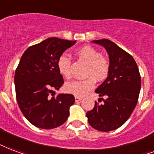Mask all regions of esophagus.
<instances>
[{
	"label": "esophagus",
	"mask_w": 154,
	"mask_h": 154,
	"mask_svg": "<svg viewBox=\"0 0 154 154\" xmlns=\"http://www.w3.org/2000/svg\"><path fill=\"white\" fill-rule=\"evenodd\" d=\"M82 100V98H80V97H77V96H76V97H75V101H76L77 103H78V102H81Z\"/></svg>",
	"instance_id": "1"
}]
</instances>
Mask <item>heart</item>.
Masks as SVG:
<instances>
[{
  "mask_svg": "<svg viewBox=\"0 0 154 154\" xmlns=\"http://www.w3.org/2000/svg\"><path fill=\"white\" fill-rule=\"evenodd\" d=\"M78 58L88 64L85 80H75L67 82L64 85V90L67 93L77 97H83L92 90L96 81H103L107 77L109 72L108 61L103 58L98 50L90 46H85L76 51ZM70 64L71 60L66 54H62L57 60V69L59 72L66 78L70 77Z\"/></svg>",
  "mask_w": 154,
  "mask_h": 154,
  "instance_id": "obj_1",
  "label": "heart"
}]
</instances>
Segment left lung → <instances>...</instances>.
<instances>
[{"label":"left lung","instance_id":"8db88e82","mask_svg":"<svg viewBox=\"0 0 154 154\" xmlns=\"http://www.w3.org/2000/svg\"><path fill=\"white\" fill-rule=\"evenodd\" d=\"M102 46L109 56L107 77L95 93L100 98L106 96L103 104L95 102L86 117L92 128L101 132H110L121 127L136 107L141 86L137 64L131 55L109 39L93 40Z\"/></svg>","mask_w":154,"mask_h":154}]
</instances>
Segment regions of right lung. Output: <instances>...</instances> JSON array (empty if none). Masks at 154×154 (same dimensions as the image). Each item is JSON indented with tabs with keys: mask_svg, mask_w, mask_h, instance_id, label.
Here are the masks:
<instances>
[{
	"mask_svg": "<svg viewBox=\"0 0 154 154\" xmlns=\"http://www.w3.org/2000/svg\"><path fill=\"white\" fill-rule=\"evenodd\" d=\"M76 42L47 38L30 47L21 57L14 76L16 98L26 119L37 128H55L69 117L74 96L58 94L51 97L50 94L64 84L57 69L58 58Z\"/></svg>",
	"mask_w": 154,
	"mask_h": 154,
	"instance_id": "obj_1",
	"label": "right lung"
}]
</instances>
